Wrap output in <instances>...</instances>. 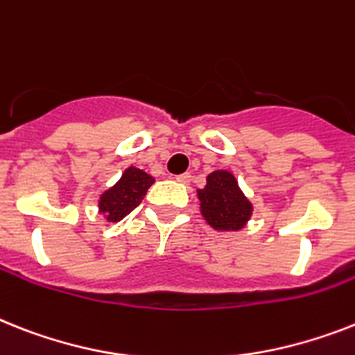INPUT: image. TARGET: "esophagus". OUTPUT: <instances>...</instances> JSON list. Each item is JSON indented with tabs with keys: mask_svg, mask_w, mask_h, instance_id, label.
I'll return each instance as SVG.
<instances>
[{
	"mask_svg": "<svg viewBox=\"0 0 355 355\" xmlns=\"http://www.w3.org/2000/svg\"><path fill=\"white\" fill-rule=\"evenodd\" d=\"M190 178H192V175H190V174H189V172H184V174H180V175H175V181H180V183L187 184V183H190Z\"/></svg>",
	"mask_w": 355,
	"mask_h": 355,
	"instance_id": "obj_1",
	"label": "esophagus"
}]
</instances>
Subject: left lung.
I'll list each match as a JSON object with an SVG mask.
<instances>
[{"label": "left lung", "instance_id": "8db88e82", "mask_svg": "<svg viewBox=\"0 0 355 355\" xmlns=\"http://www.w3.org/2000/svg\"><path fill=\"white\" fill-rule=\"evenodd\" d=\"M201 214L216 230H239L252 216V203L237 187L234 174L216 171L209 174L205 189L198 190Z\"/></svg>", "mask_w": 355, "mask_h": 355}]
</instances>
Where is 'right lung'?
I'll return each instance as SVG.
<instances>
[{
  "instance_id": "obj_1",
  "label": "right lung",
  "mask_w": 355,
  "mask_h": 355,
  "mask_svg": "<svg viewBox=\"0 0 355 355\" xmlns=\"http://www.w3.org/2000/svg\"><path fill=\"white\" fill-rule=\"evenodd\" d=\"M154 183V178L136 166H128L121 180L108 189L99 199V212L107 216V221H119L136 209L145 198L148 187Z\"/></svg>"
}]
</instances>
